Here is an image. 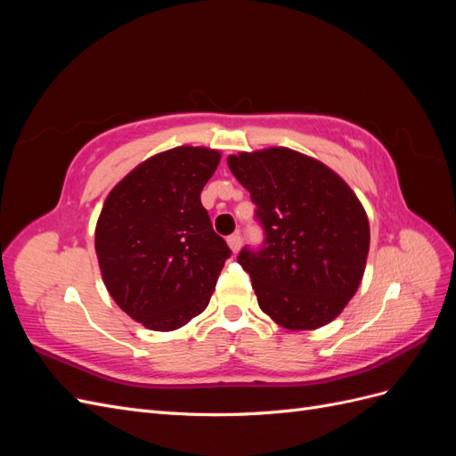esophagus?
<instances>
[{"label":"esophagus","instance_id":"1","mask_svg":"<svg viewBox=\"0 0 456 456\" xmlns=\"http://www.w3.org/2000/svg\"><path fill=\"white\" fill-rule=\"evenodd\" d=\"M226 241H228L230 249H232L233 253L240 251V247H241V236H240V233H232V236H228Z\"/></svg>","mask_w":456,"mask_h":456}]
</instances>
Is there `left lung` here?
Returning a JSON list of instances; mask_svg holds the SVG:
<instances>
[{
    "label": "left lung",
    "instance_id": "obj_1",
    "mask_svg": "<svg viewBox=\"0 0 456 456\" xmlns=\"http://www.w3.org/2000/svg\"><path fill=\"white\" fill-rule=\"evenodd\" d=\"M228 167L265 230L260 247L238 255L260 310L291 330L333 322L365 272L370 233L360 200L322 161L289 148L241 151Z\"/></svg>",
    "mask_w": 456,
    "mask_h": 456
}]
</instances>
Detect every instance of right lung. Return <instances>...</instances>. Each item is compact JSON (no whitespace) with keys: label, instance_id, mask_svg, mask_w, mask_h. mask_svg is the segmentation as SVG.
Here are the masks:
<instances>
[{"label":"right lung","instance_id":"obj_1","mask_svg":"<svg viewBox=\"0 0 456 456\" xmlns=\"http://www.w3.org/2000/svg\"><path fill=\"white\" fill-rule=\"evenodd\" d=\"M218 161L209 148L167 150L133 169L104 201L94 230L104 285L151 330H175L201 314L232 255L200 198Z\"/></svg>","mask_w":456,"mask_h":456}]
</instances>
